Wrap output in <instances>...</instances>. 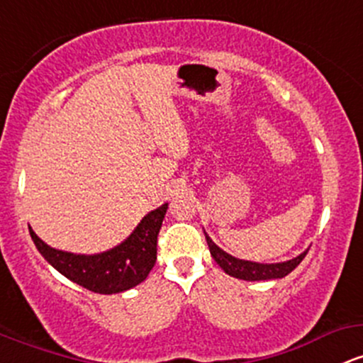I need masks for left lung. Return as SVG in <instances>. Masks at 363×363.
<instances>
[{
  "label": "left lung",
  "mask_w": 363,
  "mask_h": 363,
  "mask_svg": "<svg viewBox=\"0 0 363 363\" xmlns=\"http://www.w3.org/2000/svg\"><path fill=\"white\" fill-rule=\"evenodd\" d=\"M206 242H208L210 255L218 267L224 270L229 276L242 279V281H269V279H282L288 276L289 272H293L300 262L303 260L305 255L308 253V250H305L303 253H300L298 257L291 258V260L286 262H277V264H260V262H252V260H241V258L233 257L222 248H218L215 242L210 240L208 234L205 233Z\"/></svg>",
  "instance_id": "8db88e82"
}]
</instances>
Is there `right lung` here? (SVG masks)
I'll return each mask as SVG.
<instances>
[{
	"instance_id": "add662e5",
	"label": "right lung",
	"mask_w": 363,
	"mask_h": 363,
	"mask_svg": "<svg viewBox=\"0 0 363 363\" xmlns=\"http://www.w3.org/2000/svg\"><path fill=\"white\" fill-rule=\"evenodd\" d=\"M169 203L151 210L121 245L94 255L63 252L46 245L29 227L35 248L51 267L75 284L99 294L127 291L148 277L157 262V238Z\"/></svg>"
}]
</instances>
